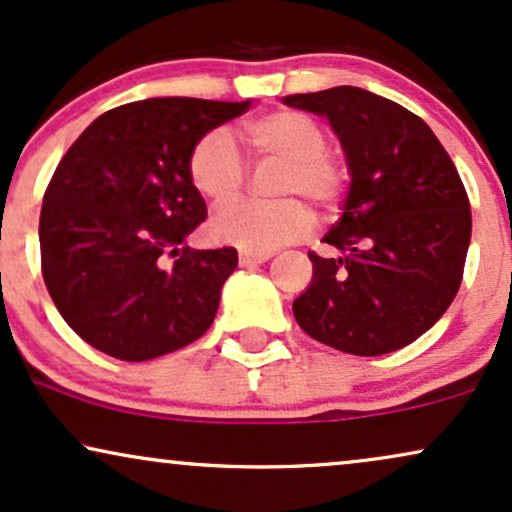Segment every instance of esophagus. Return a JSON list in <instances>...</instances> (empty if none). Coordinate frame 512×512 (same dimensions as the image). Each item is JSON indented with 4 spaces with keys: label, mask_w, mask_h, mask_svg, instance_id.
I'll return each instance as SVG.
<instances>
[{
    "label": "esophagus",
    "mask_w": 512,
    "mask_h": 512,
    "mask_svg": "<svg viewBox=\"0 0 512 512\" xmlns=\"http://www.w3.org/2000/svg\"><path fill=\"white\" fill-rule=\"evenodd\" d=\"M267 260H272V252H248V250H240V255H238L240 267H252V264H264Z\"/></svg>",
    "instance_id": "1"
}]
</instances>
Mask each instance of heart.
I'll use <instances>...</instances> for the list:
<instances>
[{"label":"heart","mask_w":512,"mask_h":512,"mask_svg":"<svg viewBox=\"0 0 512 512\" xmlns=\"http://www.w3.org/2000/svg\"><path fill=\"white\" fill-rule=\"evenodd\" d=\"M245 138L257 157L281 162L274 181L279 200H245L214 214L209 231L217 240L248 252H269L310 236L315 217L303 200L317 209H334L346 195L350 169L331 150L324 126L295 109L257 116L245 123ZM188 176L197 193L214 205L240 195L248 178L243 157L226 131L214 128L197 138L188 155Z\"/></svg>","instance_id":"heart-1"}]
</instances>
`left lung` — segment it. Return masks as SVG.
Returning a JSON list of instances; mask_svg holds the SVG:
<instances>
[{
	"label": "left lung",
	"mask_w": 512,
	"mask_h": 512,
	"mask_svg": "<svg viewBox=\"0 0 512 512\" xmlns=\"http://www.w3.org/2000/svg\"><path fill=\"white\" fill-rule=\"evenodd\" d=\"M324 114L341 138L350 190L341 219L310 252L312 283L293 303L315 341L384 355L439 322L463 281L472 212L453 159L420 116L362 88L283 97Z\"/></svg>",
	"instance_id": "8db88e82"
}]
</instances>
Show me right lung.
I'll return each mask as SVG.
<instances>
[{"instance_id": "1", "label": "right lung", "mask_w": 512, "mask_h": 512, "mask_svg": "<svg viewBox=\"0 0 512 512\" xmlns=\"http://www.w3.org/2000/svg\"><path fill=\"white\" fill-rule=\"evenodd\" d=\"M248 109L195 97L121 104L61 157L40 212L42 279L92 348L143 362L212 326L238 252L183 243L207 219L188 155L197 138Z\"/></svg>"}]
</instances>
